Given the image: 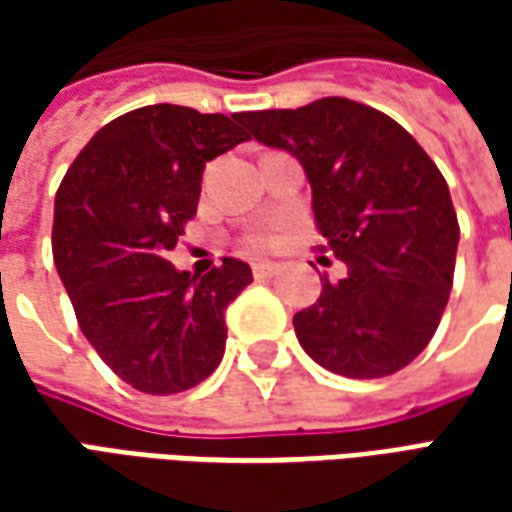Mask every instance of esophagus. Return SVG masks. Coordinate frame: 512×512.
Listing matches in <instances>:
<instances>
[{"label": "esophagus", "instance_id": "34e87169", "mask_svg": "<svg viewBox=\"0 0 512 512\" xmlns=\"http://www.w3.org/2000/svg\"><path fill=\"white\" fill-rule=\"evenodd\" d=\"M279 271L277 263H271V260H257V263H252V274H255L257 279H268L274 277Z\"/></svg>", "mask_w": 512, "mask_h": 512}]
</instances>
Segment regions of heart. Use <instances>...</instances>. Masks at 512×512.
Masks as SVG:
<instances>
[{
    "label": "heart",
    "instance_id": "obj_1",
    "mask_svg": "<svg viewBox=\"0 0 512 512\" xmlns=\"http://www.w3.org/2000/svg\"><path fill=\"white\" fill-rule=\"evenodd\" d=\"M252 244H255V246L271 244V238H268V235H255V238H252Z\"/></svg>",
    "mask_w": 512,
    "mask_h": 512
}]
</instances>
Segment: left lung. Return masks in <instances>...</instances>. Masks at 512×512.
<instances>
[{
    "label": "left lung",
    "instance_id": "1",
    "mask_svg": "<svg viewBox=\"0 0 512 512\" xmlns=\"http://www.w3.org/2000/svg\"><path fill=\"white\" fill-rule=\"evenodd\" d=\"M241 123L299 158L323 249L348 266L293 315L301 348L345 378L411 365L447 307L461 238L439 167L400 123L348 98L241 112Z\"/></svg>",
    "mask_w": 512,
    "mask_h": 512
}]
</instances>
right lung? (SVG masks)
I'll return each instance as SVG.
<instances>
[{
  "label": "right lung",
  "mask_w": 512,
  "mask_h": 512,
  "mask_svg": "<svg viewBox=\"0 0 512 512\" xmlns=\"http://www.w3.org/2000/svg\"><path fill=\"white\" fill-rule=\"evenodd\" d=\"M249 134L241 115L156 104L106 123L54 200L51 249L84 337L126 384L175 395L224 356V310L252 282L224 257L205 277L167 260L197 213L202 169Z\"/></svg>",
  "instance_id": "1"
}]
</instances>
